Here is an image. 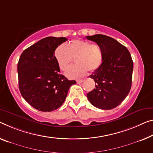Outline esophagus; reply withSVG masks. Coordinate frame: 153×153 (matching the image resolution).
Listing matches in <instances>:
<instances>
[{
	"label": "esophagus",
	"instance_id": "obj_1",
	"mask_svg": "<svg viewBox=\"0 0 153 153\" xmlns=\"http://www.w3.org/2000/svg\"><path fill=\"white\" fill-rule=\"evenodd\" d=\"M83 80H79V81H76V83L79 84V83H83Z\"/></svg>",
	"mask_w": 153,
	"mask_h": 153
}]
</instances>
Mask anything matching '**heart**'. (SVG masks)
Here are the masks:
<instances>
[{"label":"heart","instance_id":"heart-1","mask_svg":"<svg viewBox=\"0 0 153 153\" xmlns=\"http://www.w3.org/2000/svg\"><path fill=\"white\" fill-rule=\"evenodd\" d=\"M104 54L97 43H90L84 39H74L67 46L62 44L55 51V58L59 69L65 71L75 58L76 65L70 67L65 75L69 79L81 78L90 72L97 70L103 62Z\"/></svg>","mask_w":153,"mask_h":153}]
</instances>
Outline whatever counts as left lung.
Listing matches in <instances>:
<instances>
[{
	"label": "left lung",
	"instance_id": "left-lung-1",
	"mask_svg": "<svg viewBox=\"0 0 153 153\" xmlns=\"http://www.w3.org/2000/svg\"><path fill=\"white\" fill-rule=\"evenodd\" d=\"M101 46L104 57L102 65L90 76L96 86L87 97L94 106L111 109L125 99L132 83L133 62L125 46L116 39L101 34L87 36Z\"/></svg>",
	"mask_w": 153,
	"mask_h": 153
}]
</instances>
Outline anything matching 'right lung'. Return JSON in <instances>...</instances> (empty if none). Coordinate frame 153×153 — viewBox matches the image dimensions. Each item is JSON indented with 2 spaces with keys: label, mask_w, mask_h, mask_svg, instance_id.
Listing matches in <instances>:
<instances>
[{
  "label": "right lung",
  "mask_w": 153,
  "mask_h": 153,
  "mask_svg": "<svg viewBox=\"0 0 153 153\" xmlns=\"http://www.w3.org/2000/svg\"><path fill=\"white\" fill-rule=\"evenodd\" d=\"M65 37H47L33 44L21 54L18 63V84L21 95L39 111H52L62 106L70 86L61 74L55 58V51Z\"/></svg>",
  "instance_id": "obj_1"
}]
</instances>
